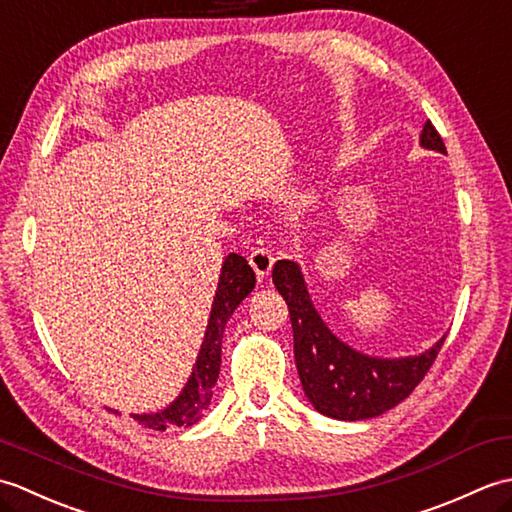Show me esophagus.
I'll list each match as a JSON object with an SVG mask.
<instances>
[{
  "instance_id": "34e87169",
  "label": "esophagus",
  "mask_w": 512,
  "mask_h": 512,
  "mask_svg": "<svg viewBox=\"0 0 512 512\" xmlns=\"http://www.w3.org/2000/svg\"><path fill=\"white\" fill-rule=\"evenodd\" d=\"M248 264L253 266L257 279L264 281V279L270 275V270H273L275 257H273V253H270V250H266V248H255L253 253L248 255Z\"/></svg>"
}]
</instances>
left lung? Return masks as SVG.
I'll list each match as a JSON object with an SVG mask.
<instances>
[{"instance_id": "obj_1", "label": "left lung", "mask_w": 512, "mask_h": 512, "mask_svg": "<svg viewBox=\"0 0 512 512\" xmlns=\"http://www.w3.org/2000/svg\"><path fill=\"white\" fill-rule=\"evenodd\" d=\"M420 145L447 154V147L431 121L422 127ZM273 284L288 303L295 336V363L303 391L312 407L328 418L367 420L396 407L420 385L444 343L442 336L431 350L407 358L361 354L336 339L323 323L295 262H277Z\"/></svg>"}]
</instances>
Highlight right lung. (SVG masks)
Returning a JSON list of instances; mask_svg holds the SVG:
<instances>
[{"label":"right lung","mask_w":512,"mask_h":512,"mask_svg":"<svg viewBox=\"0 0 512 512\" xmlns=\"http://www.w3.org/2000/svg\"><path fill=\"white\" fill-rule=\"evenodd\" d=\"M255 288V273L246 259L237 253H231L222 264L220 284H217L209 325H206L204 341L200 347L198 361L184 385L182 394L171 402L167 409L158 413H143L134 416L138 424L147 429L165 431L167 427H191L202 418L204 409L211 405L213 387L220 376L222 363V336L224 325L231 319L235 308L242 303Z\"/></svg>","instance_id":"add662e5"}]
</instances>
